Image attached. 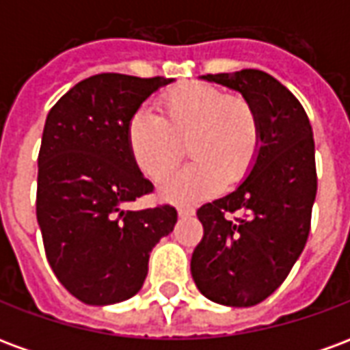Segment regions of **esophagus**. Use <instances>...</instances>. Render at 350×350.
Masks as SVG:
<instances>
[{"label":"esophagus","mask_w":350,"mask_h":350,"mask_svg":"<svg viewBox=\"0 0 350 350\" xmlns=\"http://www.w3.org/2000/svg\"><path fill=\"white\" fill-rule=\"evenodd\" d=\"M178 215L180 217H193L195 215V208H191V206H180L178 208Z\"/></svg>","instance_id":"1"}]
</instances>
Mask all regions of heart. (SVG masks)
<instances>
[{
    "instance_id": "obj_1",
    "label": "heart",
    "mask_w": 350,
    "mask_h": 350,
    "mask_svg": "<svg viewBox=\"0 0 350 350\" xmlns=\"http://www.w3.org/2000/svg\"><path fill=\"white\" fill-rule=\"evenodd\" d=\"M157 108L159 116L138 110L127 125L135 165L157 182L182 159V144L193 159L161 183V197L189 204L250 174L260 148V122L250 99L189 82L165 93Z\"/></svg>"
}]
</instances>
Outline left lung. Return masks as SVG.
<instances>
[{
  "mask_svg": "<svg viewBox=\"0 0 350 350\" xmlns=\"http://www.w3.org/2000/svg\"><path fill=\"white\" fill-rule=\"evenodd\" d=\"M240 92L260 122L250 174L227 197L198 208L204 236L191 275L208 300L251 308L278 288L306 247L317 195L315 142L300 100L258 69L202 77ZM238 211V218L227 213Z\"/></svg>",
  "mask_w": 350,
  "mask_h": 350,
  "instance_id": "obj_1",
  "label": "left lung"
}]
</instances>
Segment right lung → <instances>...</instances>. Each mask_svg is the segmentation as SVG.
I'll list each match as a JSON object with an SVG mask.
<instances>
[{"label": "right lung", "instance_id": "right-lung-1", "mask_svg": "<svg viewBox=\"0 0 350 350\" xmlns=\"http://www.w3.org/2000/svg\"><path fill=\"white\" fill-rule=\"evenodd\" d=\"M170 82L100 72L72 86L46 116L37 159V221L56 278L90 306L135 296L155 243L178 221L168 204L125 208L153 191L131 157L127 125Z\"/></svg>", "mask_w": 350, "mask_h": 350}]
</instances>
